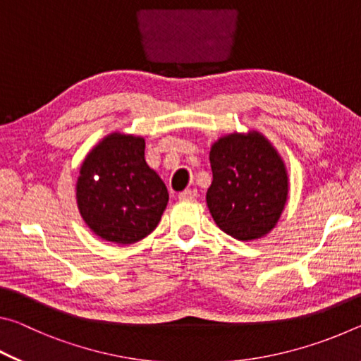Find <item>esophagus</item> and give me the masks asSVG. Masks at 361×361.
Returning <instances> with one entry per match:
<instances>
[{"label":"esophagus","mask_w":361,"mask_h":361,"mask_svg":"<svg viewBox=\"0 0 361 361\" xmlns=\"http://www.w3.org/2000/svg\"><path fill=\"white\" fill-rule=\"evenodd\" d=\"M197 197V189H185V191L178 192V199L181 200H191Z\"/></svg>","instance_id":"obj_1"}]
</instances>
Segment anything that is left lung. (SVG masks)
<instances>
[{
  "label": "left lung",
  "mask_w": 361,
  "mask_h": 361,
  "mask_svg": "<svg viewBox=\"0 0 361 361\" xmlns=\"http://www.w3.org/2000/svg\"><path fill=\"white\" fill-rule=\"evenodd\" d=\"M210 166L207 205L219 229L234 239L255 240L276 228L288 199V175L261 133L219 138L210 149Z\"/></svg>",
  "instance_id": "obj_1"
}]
</instances>
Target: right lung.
I'll return each mask as SVG.
<instances>
[{
    "mask_svg": "<svg viewBox=\"0 0 361 361\" xmlns=\"http://www.w3.org/2000/svg\"><path fill=\"white\" fill-rule=\"evenodd\" d=\"M76 199L82 219L97 235L129 245L156 229L169 192L145 161V140L111 133L84 159Z\"/></svg>",
    "mask_w": 361,
    "mask_h": 361,
    "instance_id": "1",
    "label": "right lung"
}]
</instances>
